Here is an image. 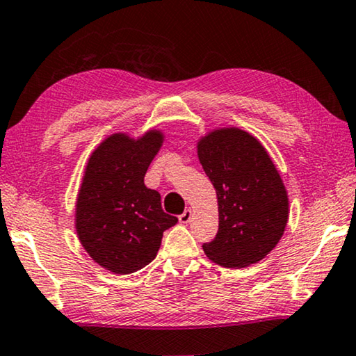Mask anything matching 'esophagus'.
<instances>
[{"label":"esophagus","instance_id":"34e87169","mask_svg":"<svg viewBox=\"0 0 356 356\" xmlns=\"http://www.w3.org/2000/svg\"><path fill=\"white\" fill-rule=\"evenodd\" d=\"M191 218H193V210L188 209V210L183 211V215L178 216V220H179V222H181V224H188L191 221Z\"/></svg>","mask_w":356,"mask_h":356}]
</instances>
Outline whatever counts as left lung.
I'll return each instance as SVG.
<instances>
[{
    "label": "left lung",
    "instance_id": "obj_1",
    "mask_svg": "<svg viewBox=\"0 0 356 356\" xmlns=\"http://www.w3.org/2000/svg\"><path fill=\"white\" fill-rule=\"evenodd\" d=\"M197 156L216 189L220 226L204 251L216 264L240 269L266 258L288 222V194L270 156L253 135L229 127L197 143Z\"/></svg>",
    "mask_w": 356,
    "mask_h": 356
}]
</instances>
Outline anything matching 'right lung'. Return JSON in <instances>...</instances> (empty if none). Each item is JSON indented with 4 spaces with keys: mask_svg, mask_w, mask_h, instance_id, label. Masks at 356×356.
Listing matches in <instances>:
<instances>
[{
    "mask_svg": "<svg viewBox=\"0 0 356 356\" xmlns=\"http://www.w3.org/2000/svg\"><path fill=\"white\" fill-rule=\"evenodd\" d=\"M163 143L159 130L140 138L114 134L87 162L76 200V232L98 266L132 273L156 258L163 231L178 222L162 210L161 194L145 175Z\"/></svg>",
    "mask_w": 356,
    "mask_h": 356,
    "instance_id": "obj_1",
    "label": "right lung"
}]
</instances>
